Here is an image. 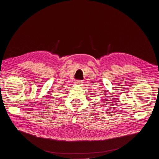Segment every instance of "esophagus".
I'll list each match as a JSON object with an SVG mask.
<instances>
[{
    "label": "esophagus",
    "instance_id": "1",
    "mask_svg": "<svg viewBox=\"0 0 159 159\" xmlns=\"http://www.w3.org/2000/svg\"><path fill=\"white\" fill-rule=\"evenodd\" d=\"M75 84L76 85H82L83 82H82V81H81V80H76L75 81Z\"/></svg>",
    "mask_w": 159,
    "mask_h": 159
}]
</instances>
